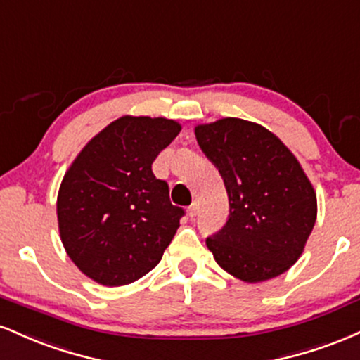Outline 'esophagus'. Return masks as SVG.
I'll return each mask as SVG.
<instances>
[{
	"label": "esophagus",
	"mask_w": 360,
	"mask_h": 360,
	"mask_svg": "<svg viewBox=\"0 0 360 360\" xmlns=\"http://www.w3.org/2000/svg\"><path fill=\"white\" fill-rule=\"evenodd\" d=\"M197 210H198V205H197V202H193V204L188 207V215H190V217H192V219L195 217V215H197Z\"/></svg>",
	"instance_id": "34e87169"
}]
</instances>
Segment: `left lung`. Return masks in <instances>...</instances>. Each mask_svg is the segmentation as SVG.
I'll return each mask as SVG.
<instances>
[{
  "label": "left lung",
  "mask_w": 360,
  "mask_h": 360,
  "mask_svg": "<svg viewBox=\"0 0 360 360\" xmlns=\"http://www.w3.org/2000/svg\"><path fill=\"white\" fill-rule=\"evenodd\" d=\"M195 136L229 195L226 226L205 240L214 259L248 283L288 271L316 221V193L302 165L276 134L239 117L198 124Z\"/></svg>",
  "instance_id": "8db88e82"
}]
</instances>
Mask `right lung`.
I'll return each instance as SVG.
<instances>
[{
    "mask_svg": "<svg viewBox=\"0 0 360 360\" xmlns=\"http://www.w3.org/2000/svg\"><path fill=\"white\" fill-rule=\"evenodd\" d=\"M181 126L122 116L96 134L63 175L57 219L67 255L86 276L122 286L150 273L180 227L168 184L151 165Z\"/></svg>",
    "mask_w": 360,
    "mask_h": 360,
    "instance_id": "right-lung-1",
    "label": "right lung"
}]
</instances>
